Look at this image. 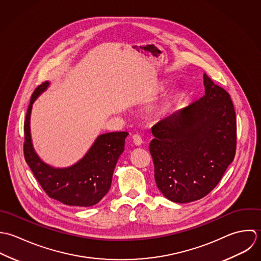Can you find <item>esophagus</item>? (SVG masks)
I'll list each match as a JSON object with an SVG mask.
<instances>
[{
  "label": "esophagus",
  "mask_w": 261,
  "mask_h": 261,
  "mask_svg": "<svg viewBox=\"0 0 261 261\" xmlns=\"http://www.w3.org/2000/svg\"><path fill=\"white\" fill-rule=\"evenodd\" d=\"M132 140H133V142H134V144H135L136 146H140V145L142 144V138H141V136L138 135V134H134V135L132 136Z\"/></svg>",
  "instance_id": "1"
}]
</instances>
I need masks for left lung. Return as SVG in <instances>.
<instances>
[{
  "label": "left lung",
  "mask_w": 261,
  "mask_h": 261,
  "mask_svg": "<svg viewBox=\"0 0 261 261\" xmlns=\"http://www.w3.org/2000/svg\"><path fill=\"white\" fill-rule=\"evenodd\" d=\"M205 96L151 128L149 150L162 195L174 203L200 200L219 184L236 151L230 95L204 73Z\"/></svg>",
  "instance_id": "8db88e82"
}]
</instances>
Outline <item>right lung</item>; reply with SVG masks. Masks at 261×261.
Wrapping results in <instances>:
<instances>
[{"label": "right lung", "mask_w": 261, "mask_h": 261, "mask_svg": "<svg viewBox=\"0 0 261 261\" xmlns=\"http://www.w3.org/2000/svg\"><path fill=\"white\" fill-rule=\"evenodd\" d=\"M49 87V82L34 91L24 123V156L36 179L54 200L74 207L98 204L109 192L118 158L124 151L127 132H111L98 136L86 155L68 167H53L45 163L34 150L30 117L35 100Z\"/></svg>", "instance_id": "obj_1"}]
</instances>
